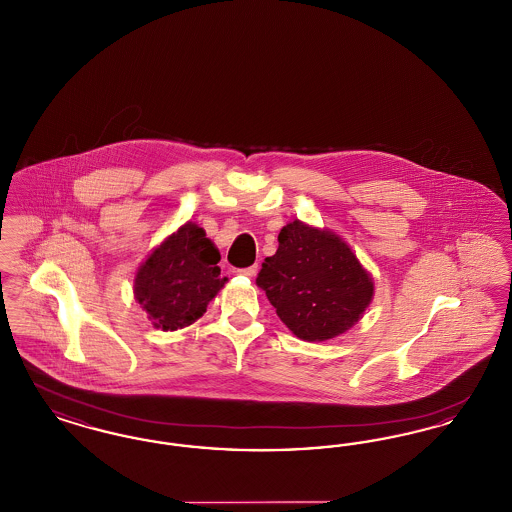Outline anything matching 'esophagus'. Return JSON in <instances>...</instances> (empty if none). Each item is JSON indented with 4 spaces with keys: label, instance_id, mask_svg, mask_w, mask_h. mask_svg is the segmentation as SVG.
I'll return each mask as SVG.
<instances>
[{
    "label": "esophagus",
    "instance_id": "34e87169",
    "mask_svg": "<svg viewBox=\"0 0 512 512\" xmlns=\"http://www.w3.org/2000/svg\"><path fill=\"white\" fill-rule=\"evenodd\" d=\"M257 270H259V267H257V265H253V267L240 268V270H238V274L247 276V278H253V276L257 274Z\"/></svg>",
    "mask_w": 512,
    "mask_h": 512
}]
</instances>
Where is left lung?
<instances>
[{
  "instance_id": "8db88e82",
  "label": "left lung",
  "mask_w": 512,
  "mask_h": 512,
  "mask_svg": "<svg viewBox=\"0 0 512 512\" xmlns=\"http://www.w3.org/2000/svg\"><path fill=\"white\" fill-rule=\"evenodd\" d=\"M257 286L280 320L305 341L345 334L374 297V280L347 242L301 220L280 230L278 249L265 259Z\"/></svg>"
}]
</instances>
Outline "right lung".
Here are the masks:
<instances>
[{
  "mask_svg": "<svg viewBox=\"0 0 512 512\" xmlns=\"http://www.w3.org/2000/svg\"><path fill=\"white\" fill-rule=\"evenodd\" d=\"M219 249L195 222L157 245L134 276V297L153 326L165 332L194 324L224 288Z\"/></svg>",
  "mask_w": 512,
  "mask_h": 512,
  "instance_id": "obj_1",
  "label": "right lung"
}]
</instances>
